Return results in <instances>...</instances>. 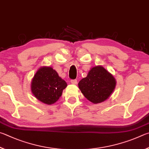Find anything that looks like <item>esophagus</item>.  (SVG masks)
Listing matches in <instances>:
<instances>
[{
  "label": "esophagus",
  "mask_w": 149,
  "mask_h": 149,
  "mask_svg": "<svg viewBox=\"0 0 149 149\" xmlns=\"http://www.w3.org/2000/svg\"><path fill=\"white\" fill-rule=\"evenodd\" d=\"M70 82L72 84H77V80H70Z\"/></svg>",
  "instance_id": "34e87169"
}]
</instances>
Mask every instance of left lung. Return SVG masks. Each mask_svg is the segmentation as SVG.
I'll use <instances>...</instances> for the list:
<instances>
[{
    "mask_svg": "<svg viewBox=\"0 0 149 149\" xmlns=\"http://www.w3.org/2000/svg\"><path fill=\"white\" fill-rule=\"evenodd\" d=\"M116 85V81L113 74L101 65L92 67L87 77L79 82V88L84 97L94 104L107 100Z\"/></svg>",
    "mask_w": 149,
    "mask_h": 149,
    "instance_id": "left-lung-1",
    "label": "left lung"
}]
</instances>
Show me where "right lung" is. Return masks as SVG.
<instances>
[{
  "label": "right lung",
  "instance_id": "right-lung-1",
  "mask_svg": "<svg viewBox=\"0 0 149 149\" xmlns=\"http://www.w3.org/2000/svg\"><path fill=\"white\" fill-rule=\"evenodd\" d=\"M67 82L50 67H41L34 75L31 89L33 95L42 103L52 105L56 102L67 87Z\"/></svg>",
  "mask_w": 149,
  "mask_h": 149
}]
</instances>
